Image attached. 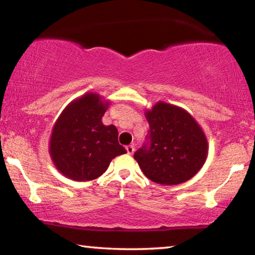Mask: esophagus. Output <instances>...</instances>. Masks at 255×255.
Wrapping results in <instances>:
<instances>
[{
    "label": "esophagus",
    "instance_id": "34e87169",
    "mask_svg": "<svg viewBox=\"0 0 255 255\" xmlns=\"http://www.w3.org/2000/svg\"><path fill=\"white\" fill-rule=\"evenodd\" d=\"M126 150H127L128 154H132L133 150H135V146H133V145H128V146H126Z\"/></svg>",
    "mask_w": 255,
    "mask_h": 255
}]
</instances>
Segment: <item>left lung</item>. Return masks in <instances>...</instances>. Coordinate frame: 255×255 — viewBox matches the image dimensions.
<instances>
[{
    "label": "left lung",
    "mask_w": 255,
    "mask_h": 255,
    "mask_svg": "<svg viewBox=\"0 0 255 255\" xmlns=\"http://www.w3.org/2000/svg\"><path fill=\"white\" fill-rule=\"evenodd\" d=\"M147 143L133 158L155 183L175 185L193 178L208 156V141L196 119L183 108L159 101L145 111Z\"/></svg>",
    "instance_id": "8db88e82"
}]
</instances>
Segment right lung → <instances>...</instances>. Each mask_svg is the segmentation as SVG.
Listing matches in <instances>:
<instances>
[{
  "instance_id": "add662e5",
  "label": "right lung",
  "mask_w": 255,
  "mask_h": 255,
  "mask_svg": "<svg viewBox=\"0 0 255 255\" xmlns=\"http://www.w3.org/2000/svg\"><path fill=\"white\" fill-rule=\"evenodd\" d=\"M110 102L98 93H85L68 103L56 120L49 154L56 169L74 181H91L107 171L112 158L127 153L118 143L114 125L102 117Z\"/></svg>"
}]
</instances>
